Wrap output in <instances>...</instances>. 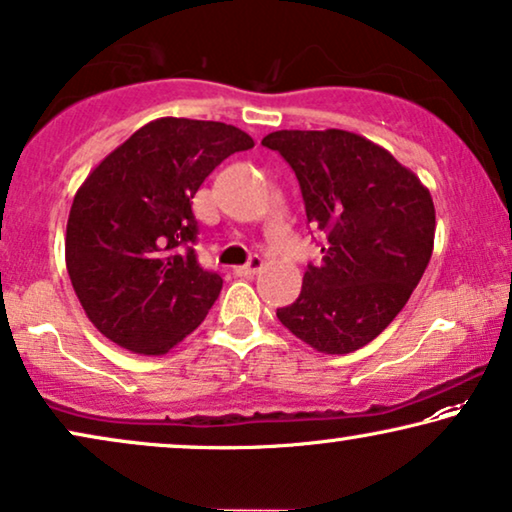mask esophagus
Masks as SVG:
<instances>
[{
    "mask_svg": "<svg viewBox=\"0 0 512 512\" xmlns=\"http://www.w3.org/2000/svg\"><path fill=\"white\" fill-rule=\"evenodd\" d=\"M262 264H264V259L259 255H253V257H250L248 264L236 266L234 273H236V276H241V278H250V276H255L259 269H262Z\"/></svg>",
    "mask_w": 512,
    "mask_h": 512,
    "instance_id": "34e87169",
    "label": "esophagus"
}]
</instances>
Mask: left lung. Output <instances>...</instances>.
Masks as SVG:
<instances>
[{
  "instance_id": "left-lung-1",
  "label": "left lung",
  "mask_w": 512,
  "mask_h": 512,
  "mask_svg": "<svg viewBox=\"0 0 512 512\" xmlns=\"http://www.w3.org/2000/svg\"><path fill=\"white\" fill-rule=\"evenodd\" d=\"M262 146L290 164L306 218L327 241L278 320L327 355L364 348L397 318L427 269L436 232L429 190L392 153L345 129H280Z\"/></svg>"
}]
</instances>
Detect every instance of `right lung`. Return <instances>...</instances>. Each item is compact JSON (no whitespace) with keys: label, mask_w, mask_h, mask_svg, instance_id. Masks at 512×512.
I'll return each mask as SVG.
<instances>
[{"label":"right lung","mask_w":512,"mask_h":512,"mask_svg":"<svg viewBox=\"0 0 512 512\" xmlns=\"http://www.w3.org/2000/svg\"><path fill=\"white\" fill-rule=\"evenodd\" d=\"M239 127L160 118L106 155L69 211L67 271L85 315L136 355H164L201 325L222 278L201 269L192 199L229 155L253 148Z\"/></svg>","instance_id":"add662e5"}]
</instances>
